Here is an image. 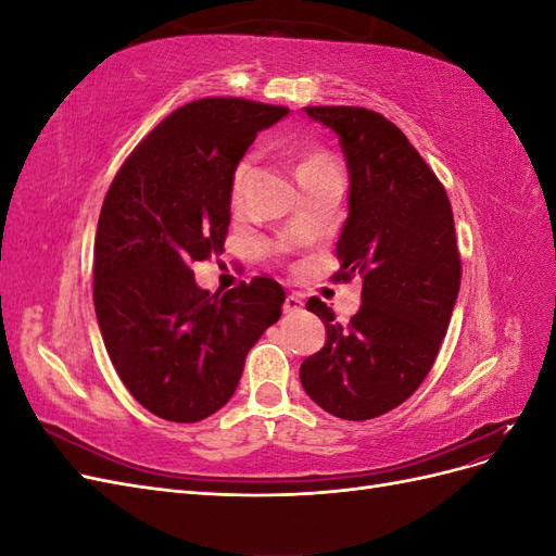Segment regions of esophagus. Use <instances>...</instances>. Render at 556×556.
Listing matches in <instances>:
<instances>
[{
  "label": "esophagus",
  "instance_id": "esophagus-1",
  "mask_svg": "<svg viewBox=\"0 0 556 556\" xmlns=\"http://www.w3.org/2000/svg\"><path fill=\"white\" fill-rule=\"evenodd\" d=\"M285 313H299L304 311V299H301L299 294H288V299H285Z\"/></svg>",
  "mask_w": 556,
  "mask_h": 556
}]
</instances>
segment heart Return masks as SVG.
I'll return each instance as SVG.
<instances>
[{
    "instance_id": "heart-1",
    "label": "heart",
    "mask_w": 556,
    "mask_h": 556,
    "mask_svg": "<svg viewBox=\"0 0 556 556\" xmlns=\"http://www.w3.org/2000/svg\"><path fill=\"white\" fill-rule=\"evenodd\" d=\"M329 166H333V162L325 153H319V150H306V153H301L296 174H299V178H306L308 174L329 169ZM250 169H252V157L250 155L241 157L237 162V166H233L231 178H229V204L231 206L241 204L243 188H245V180L250 176Z\"/></svg>"
}]
</instances>
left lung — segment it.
Instances as JSON below:
<instances>
[{"label": "left lung", "instance_id": "obj_1", "mask_svg": "<svg viewBox=\"0 0 556 556\" xmlns=\"http://www.w3.org/2000/svg\"><path fill=\"white\" fill-rule=\"evenodd\" d=\"M339 134L350 172V213L333 282L362 278L348 325L317 296L327 343L299 368L327 413L371 419L406 401L439 355L462 282V257L443 182L394 123L362 106H306Z\"/></svg>", "mask_w": 556, "mask_h": 556}]
</instances>
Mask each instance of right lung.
<instances>
[{
    "label": "right lung",
    "instance_id": "add662e5",
    "mask_svg": "<svg viewBox=\"0 0 556 556\" xmlns=\"http://www.w3.org/2000/svg\"><path fill=\"white\" fill-rule=\"evenodd\" d=\"M282 115L288 106L241 97L176 109L131 150L99 213L92 296L106 352L129 394L169 422L220 410L248 350L282 315L276 280L211 294L190 268L223 252L233 166Z\"/></svg>",
    "mask_w": 556,
    "mask_h": 556
}]
</instances>
